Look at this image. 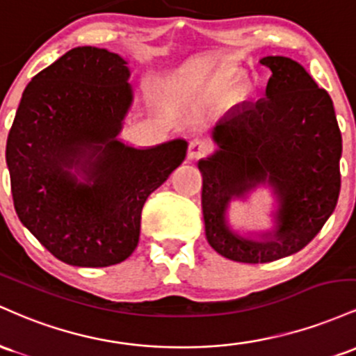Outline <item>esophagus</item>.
Returning a JSON list of instances; mask_svg holds the SVG:
<instances>
[{
  "instance_id": "34e87169",
  "label": "esophagus",
  "mask_w": 356,
  "mask_h": 356,
  "mask_svg": "<svg viewBox=\"0 0 356 356\" xmlns=\"http://www.w3.org/2000/svg\"><path fill=\"white\" fill-rule=\"evenodd\" d=\"M211 151V145L209 141H203V139H193L188 146V158L190 159H200L207 156Z\"/></svg>"
}]
</instances>
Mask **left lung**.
<instances>
[{"instance_id":"8db88e82","label":"left lung","mask_w":356,"mask_h":356,"mask_svg":"<svg viewBox=\"0 0 356 356\" xmlns=\"http://www.w3.org/2000/svg\"><path fill=\"white\" fill-rule=\"evenodd\" d=\"M266 97L234 107L215 126L218 151L198 163L207 241L223 257L273 262L313 241L337 209L341 133L330 94L294 60L264 57ZM269 181L280 197L278 230L270 241L234 236L222 213L232 194Z\"/></svg>"}]
</instances>
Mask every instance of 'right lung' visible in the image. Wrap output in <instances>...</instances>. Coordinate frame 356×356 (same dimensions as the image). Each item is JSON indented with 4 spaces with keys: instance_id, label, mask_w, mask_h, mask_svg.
Here are the masks:
<instances>
[{
    "instance_id": "right-lung-1",
    "label": "right lung",
    "mask_w": 356,
    "mask_h": 356,
    "mask_svg": "<svg viewBox=\"0 0 356 356\" xmlns=\"http://www.w3.org/2000/svg\"><path fill=\"white\" fill-rule=\"evenodd\" d=\"M127 77L118 54L72 49L31 79L8 134L15 210L65 264L107 267L126 261L139 242L147 197L186 156L183 139L151 149L118 141L133 99ZM82 159L92 166V186L77 184L66 170Z\"/></svg>"
}]
</instances>
